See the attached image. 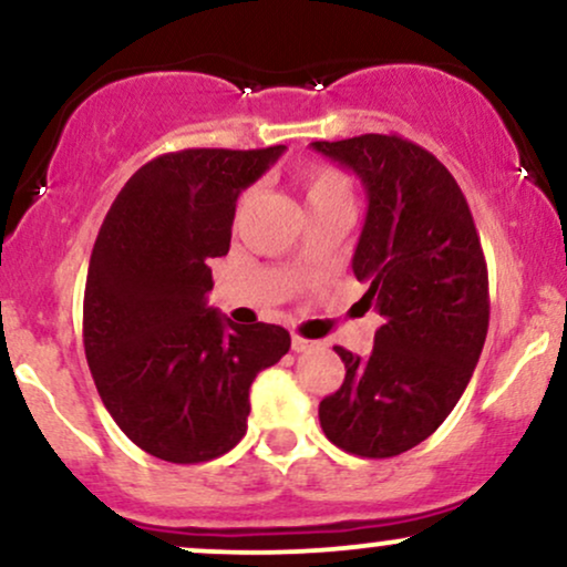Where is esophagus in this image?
I'll list each match as a JSON object with an SVG mask.
<instances>
[{"label": "esophagus", "instance_id": "obj_1", "mask_svg": "<svg viewBox=\"0 0 567 567\" xmlns=\"http://www.w3.org/2000/svg\"><path fill=\"white\" fill-rule=\"evenodd\" d=\"M292 351H309L311 347H315V341H306V338L301 336H292Z\"/></svg>", "mask_w": 567, "mask_h": 567}]
</instances>
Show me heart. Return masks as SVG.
Masks as SVG:
<instances>
[{
	"instance_id": "obj_1",
	"label": "heart",
	"mask_w": 567,
	"mask_h": 567,
	"mask_svg": "<svg viewBox=\"0 0 567 567\" xmlns=\"http://www.w3.org/2000/svg\"><path fill=\"white\" fill-rule=\"evenodd\" d=\"M298 186H301L306 207H320L328 202H349V181L330 165H306L298 173Z\"/></svg>"
}]
</instances>
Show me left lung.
I'll return each mask as SVG.
<instances>
[{"instance_id":"left-lung-1","label":"left lung","mask_w":567,"mask_h":567,"mask_svg":"<svg viewBox=\"0 0 567 567\" xmlns=\"http://www.w3.org/2000/svg\"><path fill=\"white\" fill-rule=\"evenodd\" d=\"M368 194L351 269L381 315L370 357L336 347L347 375L320 402L324 437L362 458L424 442L464 394L487 336V266L447 167L400 135L315 141Z\"/></svg>"}]
</instances>
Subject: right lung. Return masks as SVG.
Returning <instances> with one entry per match:
<instances>
[{
  "instance_id": "right-lung-1",
  "label": "right lung",
  "mask_w": 567,
  "mask_h": 567,
  "mask_svg": "<svg viewBox=\"0 0 567 567\" xmlns=\"http://www.w3.org/2000/svg\"><path fill=\"white\" fill-rule=\"evenodd\" d=\"M282 152L162 154L122 186L97 231L82 315L90 373L116 426L171 464L229 453L247 432L250 383L290 349L279 324L239 328L207 306L237 197Z\"/></svg>"
}]
</instances>
